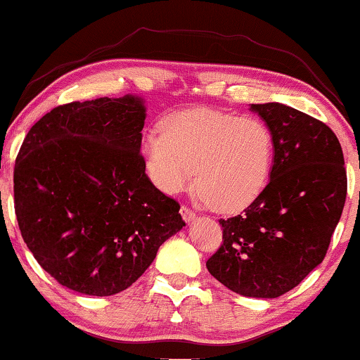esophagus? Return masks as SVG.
Listing matches in <instances>:
<instances>
[{
  "label": "esophagus",
  "mask_w": 360,
  "mask_h": 360,
  "mask_svg": "<svg viewBox=\"0 0 360 360\" xmlns=\"http://www.w3.org/2000/svg\"><path fill=\"white\" fill-rule=\"evenodd\" d=\"M180 213H181V217H184L185 221H193L195 218H197V214L193 213V210H190L188 207H186V205H181Z\"/></svg>",
  "instance_id": "esophagus-1"
}]
</instances>
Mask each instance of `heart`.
I'll use <instances>...</instances> for the list:
<instances>
[{"label": "heart", "mask_w": 360, "mask_h": 360, "mask_svg": "<svg viewBox=\"0 0 360 360\" xmlns=\"http://www.w3.org/2000/svg\"><path fill=\"white\" fill-rule=\"evenodd\" d=\"M142 150L148 175L163 193H179L195 174L200 202L233 213L263 191L274 140L268 124L258 117L200 107L169 115L162 129H148Z\"/></svg>", "instance_id": "1"}]
</instances>
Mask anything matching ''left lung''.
Masks as SVG:
<instances>
[{
    "mask_svg": "<svg viewBox=\"0 0 360 360\" xmlns=\"http://www.w3.org/2000/svg\"><path fill=\"white\" fill-rule=\"evenodd\" d=\"M251 110L273 132L271 179L248 208L220 218L223 243L207 268L241 296L279 297L323 263L347 174L339 140L324 122L278 102Z\"/></svg>",
    "mask_w": 360,
    "mask_h": 360,
    "instance_id": "1",
    "label": "left lung"
}]
</instances>
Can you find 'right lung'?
I'll return each instance as SVG.
<instances>
[{
    "label": "right lung",
    "instance_id": "obj_1",
    "mask_svg": "<svg viewBox=\"0 0 360 360\" xmlns=\"http://www.w3.org/2000/svg\"><path fill=\"white\" fill-rule=\"evenodd\" d=\"M139 97L54 107L27 132L15 165L21 236L56 281L110 296L137 281L185 226L176 200L146 175Z\"/></svg>",
    "mask_w": 360,
    "mask_h": 360
}]
</instances>
